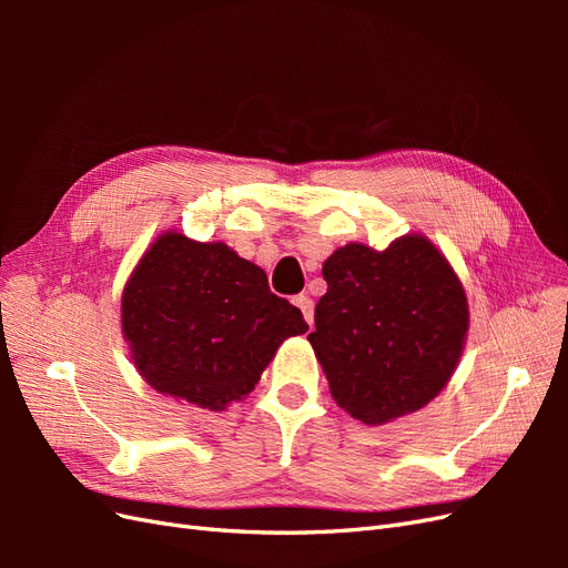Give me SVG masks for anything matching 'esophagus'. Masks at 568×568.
<instances>
[{
  "label": "esophagus",
  "mask_w": 568,
  "mask_h": 568,
  "mask_svg": "<svg viewBox=\"0 0 568 568\" xmlns=\"http://www.w3.org/2000/svg\"><path fill=\"white\" fill-rule=\"evenodd\" d=\"M294 305L298 307V311L303 313V317H305V322L313 326V322H315V303H313V298L307 296V294H298L296 298H294Z\"/></svg>",
  "instance_id": "obj_1"
}]
</instances>
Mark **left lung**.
Listing matches in <instances>:
<instances>
[{"mask_svg":"<svg viewBox=\"0 0 568 568\" xmlns=\"http://www.w3.org/2000/svg\"><path fill=\"white\" fill-rule=\"evenodd\" d=\"M322 274L326 294L307 341L336 405L379 426L432 403L469 329L467 296L443 253L419 234L386 251L348 244Z\"/></svg>","mask_w":568,"mask_h":568,"instance_id":"obj_1","label":"left lung"}]
</instances>
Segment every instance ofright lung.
<instances>
[{"label":"right lung","instance_id":"1","mask_svg":"<svg viewBox=\"0 0 568 568\" xmlns=\"http://www.w3.org/2000/svg\"><path fill=\"white\" fill-rule=\"evenodd\" d=\"M307 332L267 274L225 244L168 232L123 291V334L149 386L220 412L248 395L280 343Z\"/></svg>","mask_w":568,"mask_h":568}]
</instances>
